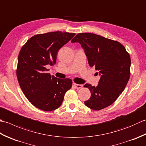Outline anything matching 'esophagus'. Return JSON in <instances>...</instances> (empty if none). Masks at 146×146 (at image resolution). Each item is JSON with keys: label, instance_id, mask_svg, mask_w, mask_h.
Segmentation results:
<instances>
[{"label": "esophagus", "instance_id": "1", "mask_svg": "<svg viewBox=\"0 0 146 146\" xmlns=\"http://www.w3.org/2000/svg\"><path fill=\"white\" fill-rule=\"evenodd\" d=\"M73 86H75V87L76 88H78V89H79V88H82V87H83V85L76 84V83H73Z\"/></svg>", "mask_w": 146, "mask_h": 146}]
</instances>
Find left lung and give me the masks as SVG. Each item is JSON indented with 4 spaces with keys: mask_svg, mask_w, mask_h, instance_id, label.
<instances>
[{
    "mask_svg": "<svg viewBox=\"0 0 146 146\" xmlns=\"http://www.w3.org/2000/svg\"><path fill=\"white\" fill-rule=\"evenodd\" d=\"M71 42L80 43L90 66H94L101 75L97 86L84 85L91 92L85 105L94 110L108 107L122 94L129 80L131 61L129 52L119 42L94 33H79Z\"/></svg>",
    "mask_w": 146,
    "mask_h": 146,
    "instance_id": "1",
    "label": "left lung"
}]
</instances>
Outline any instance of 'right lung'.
I'll use <instances>...</instances> for the list:
<instances>
[{
  "mask_svg": "<svg viewBox=\"0 0 146 146\" xmlns=\"http://www.w3.org/2000/svg\"><path fill=\"white\" fill-rule=\"evenodd\" d=\"M75 35L61 31L38 34L21 49L16 70L19 84L27 100L40 110L60 107L65 93L72 86L71 79L51 76L47 67L56 63L59 49Z\"/></svg>",
  "mask_w": 146,
  "mask_h": 146,
  "instance_id": "obj_1",
  "label": "right lung"
}]
</instances>
